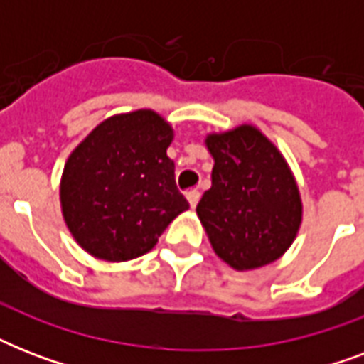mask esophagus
Returning <instances> with one entry per match:
<instances>
[{"label": "esophagus", "instance_id": "obj_1", "mask_svg": "<svg viewBox=\"0 0 364 364\" xmlns=\"http://www.w3.org/2000/svg\"><path fill=\"white\" fill-rule=\"evenodd\" d=\"M187 200H188V204H191V208H196V204H198V200H200V191H196V188L188 191Z\"/></svg>", "mask_w": 364, "mask_h": 364}]
</instances>
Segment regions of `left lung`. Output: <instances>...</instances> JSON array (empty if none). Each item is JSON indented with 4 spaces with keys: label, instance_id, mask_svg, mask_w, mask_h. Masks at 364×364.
I'll use <instances>...</instances> for the list:
<instances>
[{
    "label": "left lung",
    "instance_id": "8db88e82",
    "mask_svg": "<svg viewBox=\"0 0 364 364\" xmlns=\"http://www.w3.org/2000/svg\"><path fill=\"white\" fill-rule=\"evenodd\" d=\"M215 160L211 188L196 205L211 247L236 270L279 259L299 232V187L274 145L253 126L205 139Z\"/></svg>",
    "mask_w": 364,
    "mask_h": 364
}]
</instances>
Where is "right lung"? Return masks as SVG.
<instances>
[{"instance_id": "right-lung-1", "label": "right lung", "mask_w": 364, "mask_h": 364, "mask_svg": "<svg viewBox=\"0 0 364 364\" xmlns=\"http://www.w3.org/2000/svg\"><path fill=\"white\" fill-rule=\"evenodd\" d=\"M173 132L154 111L111 117L65 162L60 200L65 225L85 251L130 260L156 245L187 198L166 149Z\"/></svg>"}]
</instances>
